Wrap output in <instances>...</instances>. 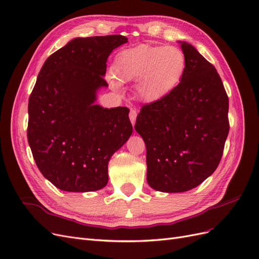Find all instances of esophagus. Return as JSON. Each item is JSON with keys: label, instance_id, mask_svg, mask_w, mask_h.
I'll list each match as a JSON object with an SVG mask.
<instances>
[{"label": "esophagus", "instance_id": "1", "mask_svg": "<svg viewBox=\"0 0 259 259\" xmlns=\"http://www.w3.org/2000/svg\"><path fill=\"white\" fill-rule=\"evenodd\" d=\"M136 117H137V110H136V109H131V112H130V120H131V122H132V124H133V125L135 124Z\"/></svg>", "mask_w": 259, "mask_h": 259}]
</instances>
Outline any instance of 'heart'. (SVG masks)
Here are the masks:
<instances>
[{
	"mask_svg": "<svg viewBox=\"0 0 259 259\" xmlns=\"http://www.w3.org/2000/svg\"><path fill=\"white\" fill-rule=\"evenodd\" d=\"M186 70V56L176 46H150L142 44L121 51L112 64L115 79L113 89L120 83L136 81V94L146 103L166 98L182 81Z\"/></svg>",
	"mask_w": 259,
	"mask_h": 259,
	"instance_id": "obj_1",
	"label": "heart"
}]
</instances>
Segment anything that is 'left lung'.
Wrapping results in <instances>:
<instances>
[{
	"label": "left lung",
	"instance_id": "8db88e82",
	"mask_svg": "<svg viewBox=\"0 0 259 259\" xmlns=\"http://www.w3.org/2000/svg\"><path fill=\"white\" fill-rule=\"evenodd\" d=\"M182 81L169 95L145 105L135 130L147 148V182L161 192H185L214 173L229 133V100L215 67L191 44Z\"/></svg>",
	"mask_w": 259,
	"mask_h": 259
}]
</instances>
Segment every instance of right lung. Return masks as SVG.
<instances>
[{
  "label": "right lung",
  "instance_id": "add662e5",
  "mask_svg": "<svg viewBox=\"0 0 259 259\" xmlns=\"http://www.w3.org/2000/svg\"><path fill=\"white\" fill-rule=\"evenodd\" d=\"M125 43L120 34L75 37L38 72L28 105V143L38 169L60 190L103 189L109 161L132 135L128 108L96 104L108 86L109 55Z\"/></svg>",
  "mask_w": 259,
  "mask_h": 259
}]
</instances>
